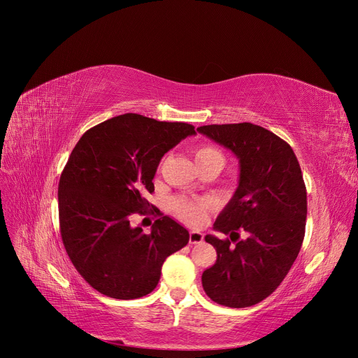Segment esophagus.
<instances>
[{"label": "esophagus", "mask_w": 358, "mask_h": 358, "mask_svg": "<svg viewBox=\"0 0 358 358\" xmlns=\"http://www.w3.org/2000/svg\"><path fill=\"white\" fill-rule=\"evenodd\" d=\"M189 242L190 243H200V242H203V234L192 231L190 235H189Z\"/></svg>", "instance_id": "esophagus-1"}]
</instances>
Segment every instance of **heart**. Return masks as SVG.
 I'll return each instance as SVG.
<instances>
[{
  "label": "heart",
  "instance_id": "obj_1",
  "mask_svg": "<svg viewBox=\"0 0 358 358\" xmlns=\"http://www.w3.org/2000/svg\"><path fill=\"white\" fill-rule=\"evenodd\" d=\"M193 155L201 173L209 171V169L219 173L224 165L223 152L216 145L212 143L197 145L193 149ZM169 206H171V210L178 219H181L187 224H192V227H199V224H201L206 220V217H208V212L210 208L208 201H197L185 197L173 199Z\"/></svg>",
  "mask_w": 358,
  "mask_h": 358
}]
</instances>
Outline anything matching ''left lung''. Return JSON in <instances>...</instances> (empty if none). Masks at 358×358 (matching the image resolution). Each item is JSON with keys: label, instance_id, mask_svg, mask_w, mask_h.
<instances>
[{"label": "left lung", "instance_id": "left-lung-1", "mask_svg": "<svg viewBox=\"0 0 358 358\" xmlns=\"http://www.w3.org/2000/svg\"><path fill=\"white\" fill-rule=\"evenodd\" d=\"M197 131L239 159L238 189L213 224L231 239L206 235L217 258L203 271L201 285L219 305L248 308L280 286L302 247L308 215L302 169L290 145L261 126L208 124Z\"/></svg>", "mask_w": 358, "mask_h": 358}]
</instances>
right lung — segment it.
<instances>
[{"instance_id":"right-lung-1","label":"right lung","mask_w":358,"mask_h":358,"mask_svg":"<svg viewBox=\"0 0 358 358\" xmlns=\"http://www.w3.org/2000/svg\"><path fill=\"white\" fill-rule=\"evenodd\" d=\"M194 134L189 123L127 113L88 129L72 149L58 187L61 236L92 289L122 300L146 296L165 258L187 245L189 231L157 209L149 234L129 219L152 206L145 197L164 154Z\"/></svg>"}]
</instances>
